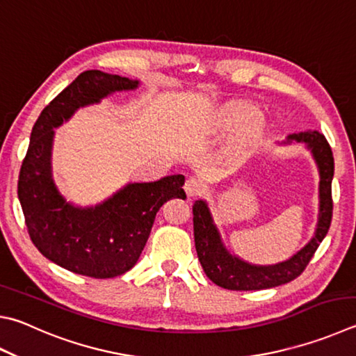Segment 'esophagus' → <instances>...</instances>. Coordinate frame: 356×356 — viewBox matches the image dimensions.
I'll return each mask as SVG.
<instances>
[{
	"label": "esophagus",
	"instance_id": "obj_1",
	"mask_svg": "<svg viewBox=\"0 0 356 356\" xmlns=\"http://www.w3.org/2000/svg\"><path fill=\"white\" fill-rule=\"evenodd\" d=\"M205 184L202 179H199L196 176L190 177L188 180L185 182V191H186V196L188 197H196V196H200L202 193L205 191Z\"/></svg>",
	"mask_w": 356,
	"mask_h": 356
}]
</instances>
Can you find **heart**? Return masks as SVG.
I'll return each instance as SVG.
<instances>
[{"mask_svg":"<svg viewBox=\"0 0 356 356\" xmlns=\"http://www.w3.org/2000/svg\"><path fill=\"white\" fill-rule=\"evenodd\" d=\"M248 115H249V112H248V108H245V107L238 108V116H241V118H244V116H248Z\"/></svg>","mask_w":356,"mask_h":356,"instance_id":"b5f03b06","label":"heart"}]
</instances>
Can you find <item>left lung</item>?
<instances>
[{"label": "left lung", "instance_id": "left-lung-1", "mask_svg": "<svg viewBox=\"0 0 356 356\" xmlns=\"http://www.w3.org/2000/svg\"><path fill=\"white\" fill-rule=\"evenodd\" d=\"M293 141L307 145L319 170V216L314 236L305 248L286 261L270 264V266L250 264L241 260L240 257L230 254L213 222L209 205L202 199L196 200L193 205V227H195L197 258L207 277L218 286L230 291H255L285 285L303 273L330 229L333 213L332 180L334 172L332 147L324 135L318 131L291 134L283 143L289 145Z\"/></svg>", "mask_w": 356, "mask_h": 356}]
</instances>
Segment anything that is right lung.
I'll use <instances>...</instances> for the list:
<instances>
[{
    "label": "right lung",
    "instance_id": "add662e5",
    "mask_svg": "<svg viewBox=\"0 0 356 356\" xmlns=\"http://www.w3.org/2000/svg\"><path fill=\"white\" fill-rule=\"evenodd\" d=\"M138 81L99 70L83 71L43 108L18 177V199L29 236L42 254L71 273L112 279L134 268L149 238L154 219L166 200L186 197L182 174L156 182L127 184L95 207L67 202L53 179L54 129L77 108L96 104Z\"/></svg>",
    "mask_w": 356,
    "mask_h": 356
}]
</instances>
